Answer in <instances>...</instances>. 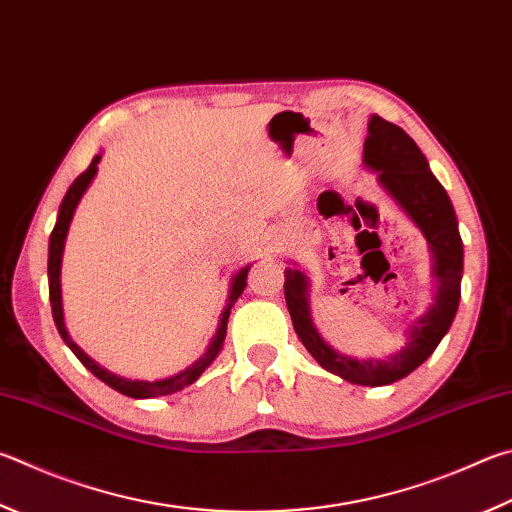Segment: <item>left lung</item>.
I'll return each instance as SVG.
<instances>
[{
    "mask_svg": "<svg viewBox=\"0 0 512 512\" xmlns=\"http://www.w3.org/2000/svg\"><path fill=\"white\" fill-rule=\"evenodd\" d=\"M365 163L371 170H378L380 183L423 230L432 248L434 275L439 280V293L432 309L414 324L405 349L387 360H353L333 351L315 331L306 306V277L300 271H284V297L297 338L324 369L349 383L378 387L412 374L432 356L448 333L459 309L463 244L448 192L434 179L423 152L405 134V129L380 116H371Z\"/></svg>",
    "mask_w": 512,
    "mask_h": 512,
    "instance_id": "left-lung-1",
    "label": "left lung"
}]
</instances>
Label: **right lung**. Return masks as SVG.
<instances>
[{
    "instance_id": "right-lung-1",
    "label": "right lung",
    "mask_w": 512,
    "mask_h": 512,
    "mask_svg": "<svg viewBox=\"0 0 512 512\" xmlns=\"http://www.w3.org/2000/svg\"><path fill=\"white\" fill-rule=\"evenodd\" d=\"M98 161H100V154L94 156V161L87 167L85 172H82L76 181L71 183V188L67 190L62 199V206L58 212V221H55V228L51 232V241H49V297H51V309H53V320H55V327H58L62 340L67 342L69 349L76 353V358L85 365L91 374L96 378H100L102 383L109 385L111 389H116V392L125 394V396H132V398H154V396H165V394H174L179 392V389L192 385L194 380H197L203 369H206L212 360L217 358V353L221 351V345H224L226 340V329H228V318H230V309L232 304L237 302V297L244 293L246 288V275H248V266L241 268V271L235 275V280H232V288H230V300L226 311L221 313V322H219V329H217V336L212 338L208 351L203 353V356L194 362L192 367L183 369L181 374H176L172 378H165V380H154V383H147V380H127V378H120L109 374L107 369L98 367L94 360H91L85 351H82L76 342L69 338L67 329H64V318H62V295H60V264H62V250H64V239H67V232H69V224L73 219V212H76V206L82 194L89 188L91 179L96 176L98 170Z\"/></svg>"
}]
</instances>
